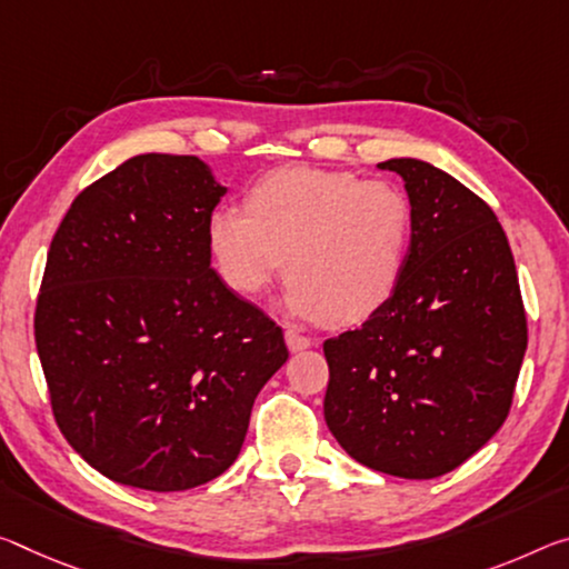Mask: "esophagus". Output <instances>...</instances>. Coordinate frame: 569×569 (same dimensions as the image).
Listing matches in <instances>:
<instances>
[{"mask_svg": "<svg viewBox=\"0 0 569 569\" xmlns=\"http://www.w3.org/2000/svg\"><path fill=\"white\" fill-rule=\"evenodd\" d=\"M286 345L291 351H303V349H309L313 341L309 337H303V333H299L296 329H286Z\"/></svg>", "mask_w": 569, "mask_h": 569, "instance_id": "1", "label": "esophagus"}]
</instances>
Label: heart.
<instances>
[{
	"instance_id": "b5f03b06",
	"label": "heart",
	"mask_w": 569,
	"mask_h": 569,
	"mask_svg": "<svg viewBox=\"0 0 569 569\" xmlns=\"http://www.w3.org/2000/svg\"><path fill=\"white\" fill-rule=\"evenodd\" d=\"M207 246L228 288L256 296L286 268L283 309L303 321H367L400 286L412 204L398 184L355 171L286 167L260 177L246 212L218 207Z\"/></svg>"
}]
</instances>
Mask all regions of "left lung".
<instances>
[{
  "label": "left lung",
  "instance_id": "1",
  "mask_svg": "<svg viewBox=\"0 0 569 569\" xmlns=\"http://www.w3.org/2000/svg\"><path fill=\"white\" fill-rule=\"evenodd\" d=\"M377 167L405 182L410 258L380 311L323 341V418L362 466L436 479L507 420L527 351L525 303L509 240L481 197L422 159Z\"/></svg>",
  "mask_w": 569,
  "mask_h": 569
}]
</instances>
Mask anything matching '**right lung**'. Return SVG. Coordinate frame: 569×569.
<instances>
[{
  "label": "right lung",
  "mask_w": 569,
  "mask_h": 569,
  "mask_svg": "<svg viewBox=\"0 0 569 569\" xmlns=\"http://www.w3.org/2000/svg\"><path fill=\"white\" fill-rule=\"evenodd\" d=\"M228 192L197 157L139 154L76 197L34 311L58 428L86 463L187 491L236 463L281 327L212 270L207 220Z\"/></svg>",
  "instance_id": "obj_1"
}]
</instances>
